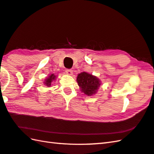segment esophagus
<instances>
[{"label":"esophagus","instance_id":"esophagus-1","mask_svg":"<svg viewBox=\"0 0 154 154\" xmlns=\"http://www.w3.org/2000/svg\"><path fill=\"white\" fill-rule=\"evenodd\" d=\"M65 72L67 75H72V74H73V70H72V69H66Z\"/></svg>","mask_w":154,"mask_h":154}]
</instances>
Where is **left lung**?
I'll return each mask as SVG.
<instances>
[{
  "label": "left lung",
  "instance_id": "left-lung-1",
  "mask_svg": "<svg viewBox=\"0 0 154 154\" xmlns=\"http://www.w3.org/2000/svg\"><path fill=\"white\" fill-rule=\"evenodd\" d=\"M77 82L81 92L88 96L95 94L101 85V81L97 77L86 72H82L77 75Z\"/></svg>",
  "mask_w": 154,
  "mask_h": 154
}]
</instances>
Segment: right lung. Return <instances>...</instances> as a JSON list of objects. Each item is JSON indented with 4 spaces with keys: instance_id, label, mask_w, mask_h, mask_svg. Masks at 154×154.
<instances>
[{
    "instance_id": "right-lung-1",
    "label": "right lung",
    "mask_w": 154,
    "mask_h": 154,
    "mask_svg": "<svg viewBox=\"0 0 154 154\" xmlns=\"http://www.w3.org/2000/svg\"><path fill=\"white\" fill-rule=\"evenodd\" d=\"M56 78H57V76L54 73H52L51 75H49L48 77H47V79L45 80V81H44L45 85L46 86L50 87L51 84L52 83V82H53L54 81L56 80Z\"/></svg>"
}]
</instances>
